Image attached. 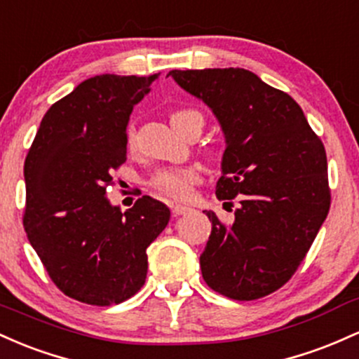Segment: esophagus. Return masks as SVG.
<instances>
[{"mask_svg":"<svg viewBox=\"0 0 359 359\" xmlns=\"http://www.w3.org/2000/svg\"><path fill=\"white\" fill-rule=\"evenodd\" d=\"M191 208L190 207H184V205H171V212H172V215L175 217H178V215H183V213H187V212H190Z\"/></svg>","mask_w":359,"mask_h":359,"instance_id":"obj_1","label":"esophagus"}]
</instances>
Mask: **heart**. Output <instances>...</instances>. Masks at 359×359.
Here are the masks:
<instances>
[{
    "mask_svg": "<svg viewBox=\"0 0 359 359\" xmlns=\"http://www.w3.org/2000/svg\"><path fill=\"white\" fill-rule=\"evenodd\" d=\"M193 110H178L171 115L172 127H176L183 118L195 115ZM127 147L134 149L135 146V130L128 128L126 135ZM201 172L196 166H178V168H163L151 178V188L158 191L161 196L175 201H184L193 195V187L200 183Z\"/></svg>",
    "mask_w": 359,
    "mask_h": 359,
    "instance_id": "1",
    "label": "heart"
}]
</instances>
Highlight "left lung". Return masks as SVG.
<instances>
[{
	"instance_id": "1",
	"label": "left lung",
	"mask_w": 359,
	"mask_h": 359,
	"mask_svg": "<svg viewBox=\"0 0 359 359\" xmlns=\"http://www.w3.org/2000/svg\"><path fill=\"white\" fill-rule=\"evenodd\" d=\"M201 98L225 134L219 200L239 198L233 224L205 213L212 232L200 256L201 276L232 300L276 292L307 256L331 208L327 158L299 103L251 71H171Z\"/></svg>"
}]
</instances>
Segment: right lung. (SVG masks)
Here are the masks:
<instances>
[{
    "label": "right lung",
    "mask_w": 359,
    "mask_h": 359,
    "mask_svg": "<svg viewBox=\"0 0 359 359\" xmlns=\"http://www.w3.org/2000/svg\"><path fill=\"white\" fill-rule=\"evenodd\" d=\"M158 74L86 79L47 110L23 166V227L47 275L83 304H122L147 276V248L169 208L142 196L126 213L107 200L127 159V123Z\"/></svg>",
    "instance_id": "add662e5"
}]
</instances>
